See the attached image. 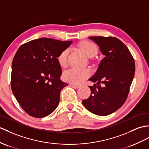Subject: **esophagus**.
Here are the masks:
<instances>
[{
    "label": "esophagus",
    "mask_w": 149,
    "mask_h": 149,
    "mask_svg": "<svg viewBox=\"0 0 149 149\" xmlns=\"http://www.w3.org/2000/svg\"><path fill=\"white\" fill-rule=\"evenodd\" d=\"M71 85H72V86L74 87V88H79V87L81 86V85H77V84H74V83H71Z\"/></svg>",
    "instance_id": "esophagus-1"
}]
</instances>
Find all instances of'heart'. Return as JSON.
I'll use <instances>...</instances> for the list:
<instances>
[{
	"instance_id": "b5f03b06",
	"label": "heart",
	"mask_w": 149,
	"mask_h": 149,
	"mask_svg": "<svg viewBox=\"0 0 149 149\" xmlns=\"http://www.w3.org/2000/svg\"><path fill=\"white\" fill-rule=\"evenodd\" d=\"M79 47L85 55L88 57H93L97 52V46L88 41H82L79 43ZM69 49H65L58 56V61L61 66H66L68 62ZM90 75V70L88 68H71L64 72L63 78L65 81L71 83L79 84L84 81Z\"/></svg>"
}]
</instances>
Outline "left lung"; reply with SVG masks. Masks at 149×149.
Instances as JSON below:
<instances>
[{"mask_svg":"<svg viewBox=\"0 0 149 149\" xmlns=\"http://www.w3.org/2000/svg\"><path fill=\"white\" fill-rule=\"evenodd\" d=\"M99 45L104 57L89 80L91 95L83 100L87 110L98 116H107L120 108L128 97L135 72L134 59L120 40L113 37H90ZM104 86L102 87L100 83Z\"/></svg>","mask_w":149,"mask_h":149,"instance_id":"obj_1","label":"left lung"}]
</instances>
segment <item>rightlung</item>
Listing matches in <instances>:
<instances>
[{"mask_svg": "<svg viewBox=\"0 0 149 149\" xmlns=\"http://www.w3.org/2000/svg\"><path fill=\"white\" fill-rule=\"evenodd\" d=\"M72 41L40 38L21 45L13 60L11 85L20 106L32 117L50 114L59 102L62 81L57 57Z\"/></svg>", "mask_w": 149, "mask_h": 149, "instance_id": "add662e5", "label": "right lung"}]
</instances>
